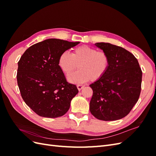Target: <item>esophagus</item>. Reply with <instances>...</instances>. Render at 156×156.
<instances>
[{
    "mask_svg": "<svg viewBox=\"0 0 156 156\" xmlns=\"http://www.w3.org/2000/svg\"><path fill=\"white\" fill-rule=\"evenodd\" d=\"M84 85H83V84H77V89L79 90H81L84 88Z\"/></svg>",
    "mask_w": 156,
    "mask_h": 156,
    "instance_id": "1",
    "label": "esophagus"
}]
</instances>
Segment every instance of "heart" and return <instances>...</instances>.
Instances as JSON below:
<instances>
[{
    "instance_id": "obj_1",
    "label": "heart",
    "mask_w": 156,
    "mask_h": 156,
    "mask_svg": "<svg viewBox=\"0 0 156 156\" xmlns=\"http://www.w3.org/2000/svg\"><path fill=\"white\" fill-rule=\"evenodd\" d=\"M110 63L107 53L88 45L77 47L73 49L72 54L64 52L58 59L60 69L66 75L72 73L78 66L79 70L68 78L69 82L75 84L100 79L107 73Z\"/></svg>"
}]
</instances>
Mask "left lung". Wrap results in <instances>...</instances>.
I'll list each match as a JSON object with an SVG mask.
<instances>
[{"label": "left lung", "instance_id": "8db88e82", "mask_svg": "<svg viewBox=\"0 0 156 156\" xmlns=\"http://www.w3.org/2000/svg\"><path fill=\"white\" fill-rule=\"evenodd\" d=\"M95 45L108 54L111 63L104 76L90 85L93 90L90 111L101 120L121 119L139 100L142 70L137 59L126 49L104 42Z\"/></svg>", "mask_w": 156, "mask_h": 156}]
</instances>
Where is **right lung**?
<instances>
[{
  "label": "right lung",
  "mask_w": 156,
  "mask_h": 156,
  "mask_svg": "<svg viewBox=\"0 0 156 156\" xmlns=\"http://www.w3.org/2000/svg\"><path fill=\"white\" fill-rule=\"evenodd\" d=\"M79 43L48 39L30 46L21 56L17 84L23 100L37 115L57 118L69 110L79 90L67 82L58 59L61 53Z\"/></svg>",
  "instance_id": "right-lung-1"
}]
</instances>
